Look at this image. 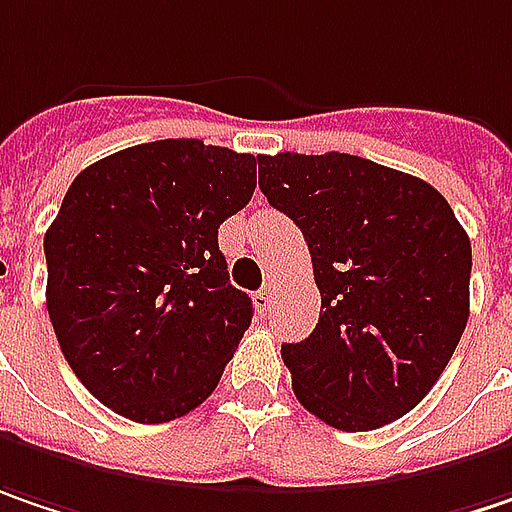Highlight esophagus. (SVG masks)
<instances>
[{
    "label": "esophagus",
    "instance_id": "1",
    "mask_svg": "<svg viewBox=\"0 0 512 512\" xmlns=\"http://www.w3.org/2000/svg\"><path fill=\"white\" fill-rule=\"evenodd\" d=\"M272 292H275L272 286H263L260 292H255V304L260 310H269L272 307Z\"/></svg>",
    "mask_w": 512,
    "mask_h": 512
}]
</instances>
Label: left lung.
Instances as JSON below:
<instances>
[{"instance_id":"1","label":"left lung","mask_w":512,"mask_h":512,"mask_svg":"<svg viewBox=\"0 0 512 512\" xmlns=\"http://www.w3.org/2000/svg\"><path fill=\"white\" fill-rule=\"evenodd\" d=\"M260 191L301 228L321 292L310 339L281 345L298 403L371 432L417 406L469 318L472 246L417 176L347 153L257 156Z\"/></svg>"}]
</instances>
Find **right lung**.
<instances>
[{"mask_svg": "<svg viewBox=\"0 0 512 512\" xmlns=\"http://www.w3.org/2000/svg\"><path fill=\"white\" fill-rule=\"evenodd\" d=\"M252 153L165 138L77 173L46 231V307L86 391L136 423L188 414L252 324L217 228L249 205Z\"/></svg>", "mask_w": 512, "mask_h": 512, "instance_id": "right-lung-1", "label": "right lung"}]
</instances>
